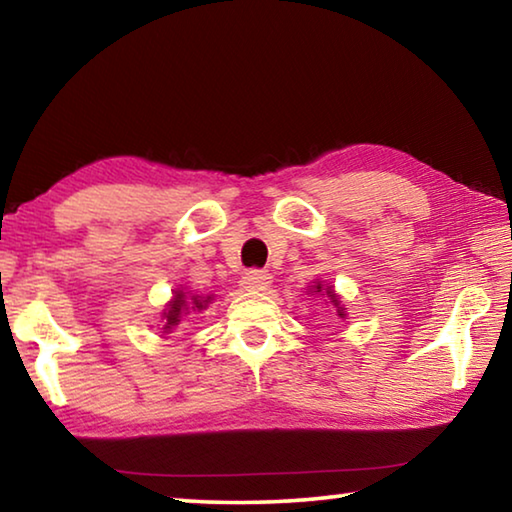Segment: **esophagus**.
Here are the masks:
<instances>
[{"mask_svg":"<svg viewBox=\"0 0 512 512\" xmlns=\"http://www.w3.org/2000/svg\"><path fill=\"white\" fill-rule=\"evenodd\" d=\"M271 284V275L264 271H248L244 277H241V287L248 291H264Z\"/></svg>","mask_w":512,"mask_h":512,"instance_id":"obj_1","label":"esophagus"}]
</instances>
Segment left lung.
I'll return each mask as SVG.
<instances>
[{"label": "left lung", "mask_w": 512, "mask_h": 512, "mask_svg": "<svg viewBox=\"0 0 512 512\" xmlns=\"http://www.w3.org/2000/svg\"><path fill=\"white\" fill-rule=\"evenodd\" d=\"M309 293H311V296H323V298L329 302V305L334 307V314L339 316V318H345V316H348V314H345V305H343V300H341L339 293L334 291L332 284H327V287H325L323 282L316 280L314 284H311Z\"/></svg>", "instance_id": "left-lung-1"}]
</instances>
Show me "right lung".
Listing matches in <instances>:
<instances>
[{
	"label": "right lung",
	"instance_id": "right-lung-1",
	"mask_svg": "<svg viewBox=\"0 0 512 512\" xmlns=\"http://www.w3.org/2000/svg\"><path fill=\"white\" fill-rule=\"evenodd\" d=\"M212 296H198V293H189L183 289H173V298L162 309V332L171 334L176 327L192 314V311H203L210 305Z\"/></svg>",
	"mask_w": 512,
	"mask_h": 512
}]
</instances>
